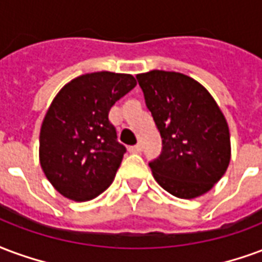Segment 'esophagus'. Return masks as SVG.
Instances as JSON below:
<instances>
[{
  "label": "esophagus",
  "mask_w": 262,
  "mask_h": 262,
  "mask_svg": "<svg viewBox=\"0 0 262 262\" xmlns=\"http://www.w3.org/2000/svg\"><path fill=\"white\" fill-rule=\"evenodd\" d=\"M128 150L131 152V154H139V152L142 150V145H141V144L133 145V146H129Z\"/></svg>",
  "instance_id": "esophagus-1"
}]
</instances>
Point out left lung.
<instances>
[{
	"label": "left lung",
	"mask_w": 262,
	"mask_h": 262,
	"mask_svg": "<svg viewBox=\"0 0 262 262\" xmlns=\"http://www.w3.org/2000/svg\"><path fill=\"white\" fill-rule=\"evenodd\" d=\"M137 79L162 138V152L149 162L155 180L179 198L205 194L230 162L221 108L201 83L180 72L154 70Z\"/></svg>",
	"instance_id": "8db88e82"
}]
</instances>
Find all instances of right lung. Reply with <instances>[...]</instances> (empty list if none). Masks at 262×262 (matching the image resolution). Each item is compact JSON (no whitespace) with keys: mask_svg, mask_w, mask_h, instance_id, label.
Wrapping results in <instances>:
<instances>
[{"mask_svg":"<svg viewBox=\"0 0 262 262\" xmlns=\"http://www.w3.org/2000/svg\"><path fill=\"white\" fill-rule=\"evenodd\" d=\"M135 85L129 74L92 72L54 97L40 129V165L60 194L89 201L112 184L127 149L108 113Z\"/></svg>","mask_w":262,"mask_h":262,"instance_id":"obj_1","label":"right lung"}]
</instances>
